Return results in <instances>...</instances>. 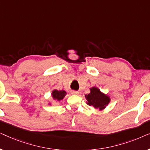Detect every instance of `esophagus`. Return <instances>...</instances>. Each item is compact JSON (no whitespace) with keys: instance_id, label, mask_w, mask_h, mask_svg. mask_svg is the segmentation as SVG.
I'll list each match as a JSON object with an SVG mask.
<instances>
[{"instance_id":"esophagus-1","label":"esophagus","mask_w":150,"mask_h":150,"mask_svg":"<svg viewBox=\"0 0 150 150\" xmlns=\"http://www.w3.org/2000/svg\"><path fill=\"white\" fill-rule=\"evenodd\" d=\"M71 94H73V95H79V91H72L71 92Z\"/></svg>"}]
</instances>
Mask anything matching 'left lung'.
I'll use <instances>...</instances> for the list:
<instances>
[{
    "mask_svg": "<svg viewBox=\"0 0 150 150\" xmlns=\"http://www.w3.org/2000/svg\"><path fill=\"white\" fill-rule=\"evenodd\" d=\"M89 90L90 93L85 96L87 104L99 110H104L110 102V96L102 92L97 87H92Z\"/></svg>",
    "mask_w": 150,
    "mask_h": 150,
    "instance_id": "left-lung-1",
    "label": "left lung"
}]
</instances>
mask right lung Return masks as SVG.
<instances>
[{
	"label": "right lung",
	"instance_id": "add662e5",
	"mask_svg": "<svg viewBox=\"0 0 150 150\" xmlns=\"http://www.w3.org/2000/svg\"><path fill=\"white\" fill-rule=\"evenodd\" d=\"M67 95V92L64 91V90H59L58 91L57 89H54L51 93V96H52V99L56 101H61L63 98H65V96ZM48 105H52L51 102L49 101L48 103Z\"/></svg>",
	"mask_w": 150,
	"mask_h": 150
}]
</instances>
